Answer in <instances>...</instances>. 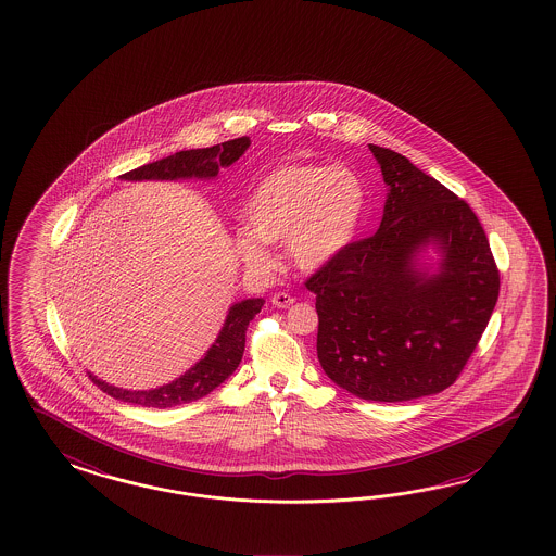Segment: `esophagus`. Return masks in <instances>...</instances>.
I'll return each mask as SVG.
<instances>
[{
    "label": "esophagus",
    "mask_w": 556,
    "mask_h": 556,
    "mask_svg": "<svg viewBox=\"0 0 556 556\" xmlns=\"http://www.w3.org/2000/svg\"><path fill=\"white\" fill-rule=\"evenodd\" d=\"M293 302H295V300H293L289 293H283V291H279V293H275V295L270 298V303H273L275 307H281V309L293 305Z\"/></svg>",
    "instance_id": "1"
}]
</instances>
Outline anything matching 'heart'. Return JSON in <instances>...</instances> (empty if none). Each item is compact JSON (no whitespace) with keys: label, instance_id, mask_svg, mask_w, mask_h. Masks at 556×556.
I'll return each instance as SVG.
<instances>
[{"label":"heart","instance_id":"obj_1","mask_svg":"<svg viewBox=\"0 0 556 556\" xmlns=\"http://www.w3.org/2000/svg\"><path fill=\"white\" fill-rule=\"evenodd\" d=\"M367 207L356 170L344 165L293 163L273 168L244 205L247 228L235 235L238 256L256 269L270 265L265 242L286 238L303 270H320L349 251Z\"/></svg>","mask_w":556,"mask_h":556}]
</instances>
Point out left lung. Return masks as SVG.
<instances>
[{
  "label": "left lung",
  "mask_w": 556,
  "mask_h": 556,
  "mask_svg": "<svg viewBox=\"0 0 556 556\" xmlns=\"http://www.w3.org/2000/svg\"><path fill=\"white\" fill-rule=\"evenodd\" d=\"M369 149L388 186L379 230L305 287L324 372L361 400L397 404L455 383L488 328L500 273L467 203L400 152Z\"/></svg>",
  "instance_id": "obj_1"
}]
</instances>
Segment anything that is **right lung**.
Segmentation results:
<instances>
[{
  "label": "right lung",
  "instance_id": "1",
  "mask_svg": "<svg viewBox=\"0 0 556 556\" xmlns=\"http://www.w3.org/2000/svg\"><path fill=\"white\" fill-rule=\"evenodd\" d=\"M249 147H251V138L240 136L235 140L214 144L210 149L175 152L167 159L128 170L119 175V179L122 181H189V179L212 181L218 177L219 168L230 167ZM263 303H265L263 298H249V300L232 303L212 346L191 369H187L184 375H179L177 379L168 381L165 386L152 389L116 388L112 383H105L93 372H89V379L110 397L126 404L142 405V407L165 409V407L202 400L207 393L219 388L238 369L244 353L249 321L261 312Z\"/></svg>",
  "mask_w": 556,
  "mask_h": 556
}]
</instances>
